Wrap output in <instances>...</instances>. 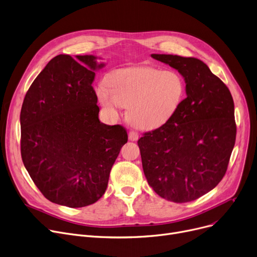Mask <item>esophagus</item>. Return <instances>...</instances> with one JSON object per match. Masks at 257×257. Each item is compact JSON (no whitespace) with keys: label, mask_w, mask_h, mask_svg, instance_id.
Listing matches in <instances>:
<instances>
[{"label":"esophagus","mask_w":257,"mask_h":257,"mask_svg":"<svg viewBox=\"0 0 257 257\" xmlns=\"http://www.w3.org/2000/svg\"><path fill=\"white\" fill-rule=\"evenodd\" d=\"M128 139H130L131 141H137V140L139 139L138 133H136V132H134V131H131V132L128 133Z\"/></svg>","instance_id":"esophagus-1"}]
</instances>
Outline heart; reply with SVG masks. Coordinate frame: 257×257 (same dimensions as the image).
Masks as SVG:
<instances>
[{"label": "heart", "mask_w": 257, "mask_h": 257, "mask_svg": "<svg viewBox=\"0 0 257 257\" xmlns=\"http://www.w3.org/2000/svg\"><path fill=\"white\" fill-rule=\"evenodd\" d=\"M107 84L96 88L102 107L117 114L127 107L128 122L140 130H155L173 117L185 95V81L174 70L130 67L112 72Z\"/></svg>", "instance_id": "b5f03b06"}]
</instances>
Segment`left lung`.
Listing matches in <instances>:
<instances>
[{
    "label": "left lung",
    "instance_id": "1",
    "mask_svg": "<svg viewBox=\"0 0 257 257\" xmlns=\"http://www.w3.org/2000/svg\"><path fill=\"white\" fill-rule=\"evenodd\" d=\"M152 57L183 75L187 97L168 122L138 140L143 171L162 198L193 201L212 191L227 170L236 135L233 99L201 60Z\"/></svg>",
    "mask_w": 257,
    "mask_h": 257
}]
</instances>
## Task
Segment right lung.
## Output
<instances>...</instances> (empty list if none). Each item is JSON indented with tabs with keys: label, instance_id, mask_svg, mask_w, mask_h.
<instances>
[{
	"label": "right lung",
	"instance_id": "right-lung-1",
	"mask_svg": "<svg viewBox=\"0 0 257 257\" xmlns=\"http://www.w3.org/2000/svg\"><path fill=\"white\" fill-rule=\"evenodd\" d=\"M58 55L30 86L21 111V154L43 196L68 207L96 202L127 133L99 121L93 55Z\"/></svg>",
	"mask_w": 257,
	"mask_h": 257
}]
</instances>
